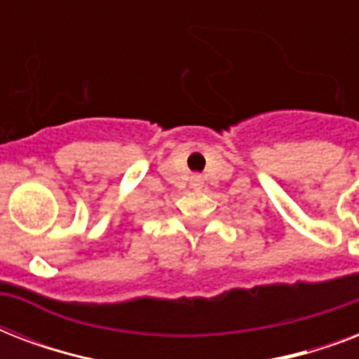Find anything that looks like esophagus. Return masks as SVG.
Here are the masks:
<instances>
[{"label":"esophagus","mask_w":359,"mask_h":359,"mask_svg":"<svg viewBox=\"0 0 359 359\" xmlns=\"http://www.w3.org/2000/svg\"><path fill=\"white\" fill-rule=\"evenodd\" d=\"M191 186H194L196 190H199V188H201V186H203L201 177H194V179H191Z\"/></svg>","instance_id":"34e87169"}]
</instances>
